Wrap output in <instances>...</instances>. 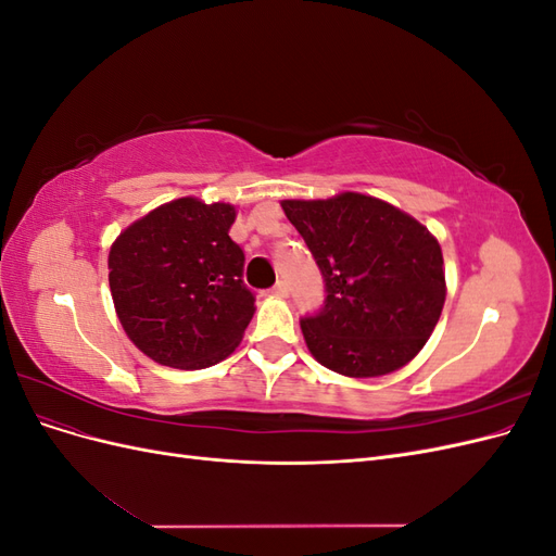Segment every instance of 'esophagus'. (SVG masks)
I'll list each match as a JSON object with an SVG mask.
<instances>
[{
  "instance_id": "obj_1",
  "label": "esophagus",
  "mask_w": 556,
  "mask_h": 556,
  "mask_svg": "<svg viewBox=\"0 0 556 556\" xmlns=\"http://www.w3.org/2000/svg\"><path fill=\"white\" fill-rule=\"evenodd\" d=\"M288 282H285V280H280V282H276L274 285V290H271V294L274 296H278V299H285V296H288Z\"/></svg>"
}]
</instances>
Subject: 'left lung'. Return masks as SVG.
<instances>
[{
  "label": "left lung",
  "instance_id": "1",
  "mask_svg": "<svg viewBox=\"0 0 556 556\" xmlns=\"http://www.w3.org/2000/svg\"><path fill=\"white\" fill-rule=\"evenodd\" d=\"M280 206L327 282L323 313L301 319L315 362L345 378H380L413 362L447 294L439 239L406 211L362 192Z\"/></svg>",
  "mask_w": 556,
  "mask_h": 556
}]
</instances>
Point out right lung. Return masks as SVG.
<instances>
[{
    "label": "right lung",
    "instance_id": "right-lung-1",
    "mask_svg": "<svg viewBox=\"0 0 556 556\" xmlns=\"http://www.w3.org/2000/svg\"><path fill=\"white\" fill-rule=\"evenodd\" d=\"M237 206L180 197L146 213L111 243L115 315L146 357L197 371L227 359L255 315L243 250L229 239Z\"/></svg>",
    "mask_w": 556,
    "mask_h": 556
}]
</instances>
